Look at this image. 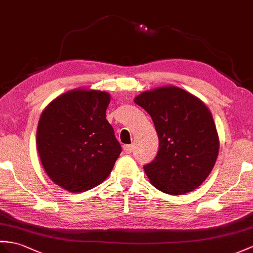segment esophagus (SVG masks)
I'll use <instances>...</instances> for the list:
<instances>
[{
  "mask_svg": "<svg viewBox=\"0 0 253 253\" xmlns=\"http://www.w3.org/2000/svg\"><path fill=\"white\" fill-rule=\"evenodd\" d=\"M133 150H134V146L133 145H125L123 146V151H125L126 153H131V152H133Z\"/></svg>",
  "mask_w": 253,
  "mask_h": 253,
  "instance_id": "obj_1",
  "label": "esophagus"
}]
</instances>
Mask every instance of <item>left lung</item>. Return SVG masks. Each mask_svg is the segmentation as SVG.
Wrapping results in <instances>:
<instances>
[{
    "label": "left lung",
    "mask_w": 253,
    "mask_h": 253,
    "mask_svg": "<svg viewBox=\"0 0 253 253\" xmlns=\"http://www.w3.org/2000/svg\"><path fill=\"white\" fill-rule=\"evenodd\" d=\"M134 102L151 116L159 136L158 155L144 166L150 183L170 195L200 187L219 153L211 110L200 98L175 85L145 91Z\"/></svg>",
    "instance_id": "obj_1"
}]
</instances>
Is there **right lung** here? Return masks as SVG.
Listing matches in <instances>:
<instances>
[{
    "instance_id": "obj_1",
    "label": "right lung",
    "mask_w": 253,
    "mask_h": 253,
    "mask_svg": "<svg viewBox=\"0 0 253 253\" xmlns=\"http://www.w3.org/2000/svg\"><path fill=\"white\" fill-rule=\"evenodd\" d=\"M110 95L105 91L74 89L42 110L36 146L42 168L59 187L78 193L109 176L121 146L106 120Z\"/></svg>"
}]
</instances>
